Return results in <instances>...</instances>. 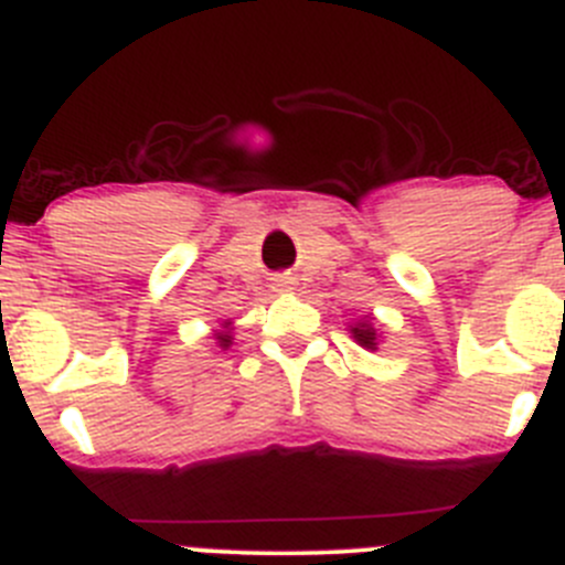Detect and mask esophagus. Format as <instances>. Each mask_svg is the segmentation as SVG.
<instances>
[{
	"label": "esophagus",
	"mask_w": 565,
	"mask_h": 565,
	"mask_svg": "<svg viewBox=\"0 0 565 565\" xmlns=\"http://www.w3.org/2000/svg\"><path fill=\"white\" fill-rule=\"evenodd\" d=\"M287 284H292V281H289V278H278V287H287Z\"/></svg>",
	"instance_id": "esophagus-1"
}]
</instances>
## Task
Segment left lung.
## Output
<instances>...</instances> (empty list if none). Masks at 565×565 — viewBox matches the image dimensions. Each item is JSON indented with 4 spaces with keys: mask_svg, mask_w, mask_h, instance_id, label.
<instances>
[{
    "mask_svg": "<svg viewBox=\"0 0 565 565\" xmlns=\"http://www.w3.org/2000/svg\"><path fill=\"white\" fill-rule=\"evenodd\" d=\"M355 337V342L364 344V348H372L375 350V328H372V322H359L355 328H350Z\"/></svg>",
    "mask_w": 565,
    "mask_h": 565,
    "instance_id": "left-lung-1",
    "label": "left lung"
}]
</instances>
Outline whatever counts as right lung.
I'll return each instance as SVG.
<instances>
[{
	"mask_svg": "<svg viewBox=\"0 0 565 565\" xmlns=\"http://www.w3.org/2000/svg\"><path fill=\"white\" fill-rule=\"evenodd\" d=\"M217 342H221L223 348H228V342H232V337H228V333H217Z\"/></svg>",
	"mask_w": 565,
	"mask_h": 565,
	"instance_id": "obj_1",
	"label": "right lung"
}]
</instances>
